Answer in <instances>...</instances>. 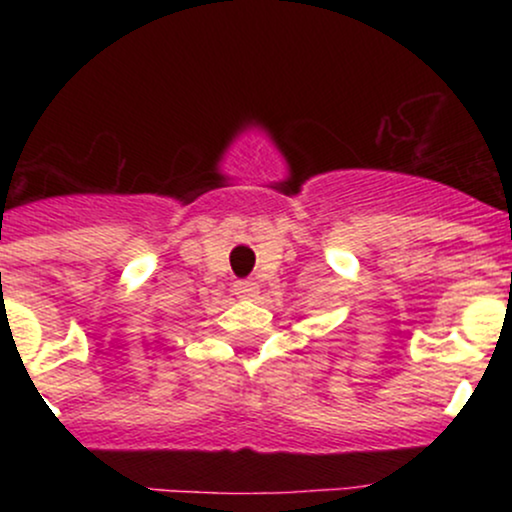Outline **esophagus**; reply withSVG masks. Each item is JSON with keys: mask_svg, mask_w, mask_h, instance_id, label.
I'll use <instances>...</instances> for the list:
<instances>
[{"mask_svg": "<svg viewBox=\"0 0 512 512\" xmlns=\"http://www.w3.org/2000/svg\"><path fill=\"white\" fill-rule=\"evenodd\" d=\"M233 291H236L238 298H255L257 293H260V284H257V281L243 279V281H236Z\"/></svg>", "mask_w": 512, "mask_h": 512, "instance_id": "obj_1", "label": "esophagus"}]
</instances>
